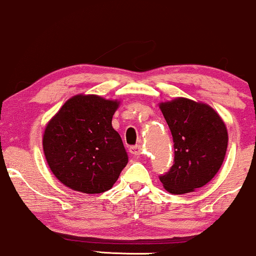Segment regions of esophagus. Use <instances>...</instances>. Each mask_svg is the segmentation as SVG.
<instances>
[{
  "label": "esophagus",
  "mask_w": 256,
  "mask_h": 256,
  "mask_svg": "<svg viewBox=\"0 0 256 256\" xmlns=\"http://www.w3.org/2000/svg\"><path fill=\"white\" fill-rule=\"evenodd\" d=\"M129 150L133 154H136V156H139L140 154H142V145L140 144H138V145H134V146H130L129 148Z\"/></svg>",
  "instance_id": "obj_1"
}]
</instances>
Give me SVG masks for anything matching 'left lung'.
<instances>
[{"label": "left lung", "mask_w": 256, "mask_h": 256, "mask_svg": "<svg viewBox=\"0 0 256 256\" xmlns=\"http://www.w3.org/2000/svg\"><path fill=\"white\" fill-rule=\"evenodd\" d=\"M174 142V162L160 175L166 190L182 194L202 188L218 173L228 148V130L210 106L178 98L160 105Z\"/></svg>", "instance_id": "8db88e82"}]
</instances>
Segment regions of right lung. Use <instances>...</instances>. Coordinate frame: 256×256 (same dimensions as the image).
Masks as SVG:
<instances>
[{
	"label": "right lung",
	"instance_id": "obj_1",
	"mask_svg": "<svg viewBox=\"0 0 256 256\" xmlns=\"http://www.w3.org/2000/svg\"><path fill=\"white\" fill-rule=\"evenodd\" d=\"M117 108L112 100L76 96L50 120L43 151L60 182L84 194L112 188L128 163L122 139L111 124Z\"/></svg>",
	"mask_w": 256,
	"mask_h": 256
}]
</instances>
